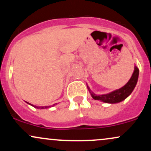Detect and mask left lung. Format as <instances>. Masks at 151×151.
<instances>
[{"label":"left lung","instance_id":"1","mask_svg":"<svg viewBox=\"0 0 151 151\" xmlns=\"http://www.w3.org/2000/svg\"><path fill=\"white\" fill-rule=\"evenodd\" d=\"M138 74H139V70H138L136 66H135L134 71H133L132 76H131L129 81L126 83V84H125L123 87L120 88V89L115 90V91L106 93V94H95L94 93L91 91V89H89L88 86L87 88L93 99L99 100L101 101L109 104L119 103V102H121L126 99L132 93L135 86L136 85L137 81H138Z\"/></svg>","mask_w":151,"mask_h":151}]
</instances>
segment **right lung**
I'll return each mask as SVG.
<instances>
[{"label": "right lung", "mask_w": 151, "mask_h": 151, "mask_svg": "<svg viewBox=\"0 0 151 151\" xmlns=\"http://www.w3.org/2000/svg\"><path fill=\"white\" fill-rule=\"evenodd\" d=\"M25 102H26V103H27V104H28L32 106L35 107V108H37V109H47V108H50V107H52L51 106H39V107H38V106H34V105L28 103V102H27V101H25ZM55 105H57V104H53L52 106H55Z\"/></svg>", "instance_id": "right-lung-1"}]
</instances>
